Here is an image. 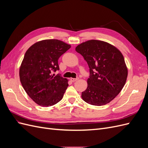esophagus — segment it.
<instances>
[{"label":"esophagus","mask_w":148,"mask_h":148,"mask_svg":"<svg viewBox=\"0 0 148 148\" xmlns=\"http://www.w3.org/2000/svg\"><path fill=\"white\" fill-rule=\"evenodd\" d=\"M78 79H79V78H70V80L72 82H76V81H77Z\"/></svg>","instance_id":"34e87169"}]
</instances>
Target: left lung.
<instances>
[{"label": "left lung", "instance_id": "left-lung-1", "mask_svg": "<svg viewBox=\"0 0 148 148\" xmlns=\"http://www.w3.org/2000/svg\"><path fill=\"white\" fill-rule=\"evenodd\" d=\"M75 51L86 61L90 72L82 99L93 106L108 104L127 81L128 69L122 53L112 44L95 39L79 44Z\"/></svg>", "mask_w": 148, "mask_h": 148}]
</instances>
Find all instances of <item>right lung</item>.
Masks as SVG:
<instances>
[{
  "label": "right lung",
  "instance_id": "right-lung-1",
  "mask_svg": "<svg viewBox=\"0 0 148 148\" xmlns=\"http://www.w3.org/2000/svg\"><path fill=\"white\" fill-rule=\"evenodd\" d=\"M71 46L58 39H45L26 51L20 67L22 86L30 98L41 107L57 104L64 96L69 80L52 74L59 70L58 60Z\"/></svg>",
  "mask_w": 148,
  "mask_h": 148
}]
</instances>
